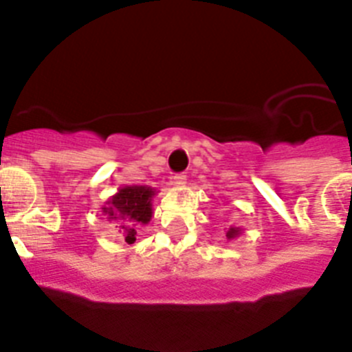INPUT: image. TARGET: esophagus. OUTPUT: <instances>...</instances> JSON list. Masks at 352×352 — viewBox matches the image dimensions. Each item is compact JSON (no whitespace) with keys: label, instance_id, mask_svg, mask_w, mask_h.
Wrapping results in <instances>:
<instances>
[{"label":"esophagus","instance_id":"esophagus-1","mask_svg":"<svg viewBox=\"0 0 352 352\" xmlns=\"http://www.w3.org/2000/svg\"><path fill=\"white\" fill-rule=\"evenodd\" d=\"M185 179H186V174H185V173L174 174L173 179H170V185H174V186H183V185H185Z\"/></svg>","mask_w":352,"mask_h":352}]
</instances>
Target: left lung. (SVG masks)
<instances>
[{
	"mask_svg": "<svg viewBox=\"0 0 352 352\" xmlns=\"http://www.w3.org/2000/svg\"><path fill=\"white\" fill-rule=\"evenodd\" d=\"M239 232H241V229H239V227H231V229L226 232V236H227V239H232V238H236Z\"/></svg>",
	"mask_w": 352,
	"mask_h": 352,
	"instance_id": "left-lung-1",
	"label": "left lung"
}]
</instances>
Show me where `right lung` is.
<instances>
[{"mask_svg": "<svg viewBox=\"0 0 352 352\" xmlns=\"http://www.w3.org/2000/svg\"><path fill=\"white\" fill-rule=\"evenodd\" d=\"M153 195L155 190L151 186H123L116 195H113V199H109L107 206L102 208L109 220H116V227H120V234L125 239V243L132 245L139 227L146 226L151 220Z\"/></svg>", "mask_w": 352, "mask_h": 352, "instance_id": "add662e5", "label": "right lung"}]
</instances>
